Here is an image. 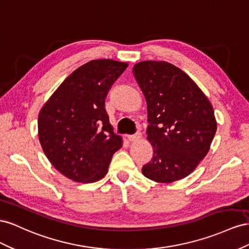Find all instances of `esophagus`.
I'll list each match as a JSON object with an SVG mask.
<instances>
[{
  "mask_svg": "<svg viewBox=\"0 0 249 249\" xmlns=\"http://www.w3.org/2000/svg\"><path fill=\"white\" fill-rule=\"evenodd\" d=\"M142 138V134L141 133H137L134 134V136H127V140L129 142H137Z\"/></svg>",
  "mask_w": 249,
  "mask_h": 249,
  "instance_id": "esophagus-1",
  "label": "esophagus"
}]
</instances>
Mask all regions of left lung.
I'll return each instance as SVG.
<instances>
[{"label": "left lung", "instance_id": "8db88e82", "mask_svg": "<svg viewBox=\"0 0 249 249\" xmlns=\"http://www.w3.org/2000/svg\"><path fill=\"white\" fill-rule=\"evenodd\" d=\"M132 72L145 96L152 160L142 173L160 183L191 174L208 154L217 130L214 109L200 88L167 61L146 60Z\"/></svg>", "mask_w": 249, "mask_h": 249}]
</instances>
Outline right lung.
I'll return each mask as SVG.
<instances>
[{"mask_svg": "<svg viewBox=\"0 0 249 249\" xmlns=\"http://www.w3.org/2000/svg\"><path fill=\"white\" fill-rule=\"evenodd\" d=\"M128 63L90 60L59 85L38 113V140L52 166L68 178L89 183L108 171L123 139L113 133L106 95Z\"/></svg>", "mask_w": 249, "mask_h": 249, "instance_id": "add662e5", "label": "right lung"}]
</instances>
